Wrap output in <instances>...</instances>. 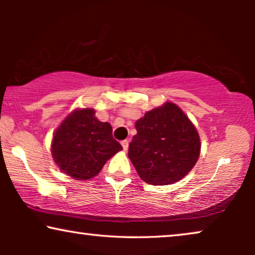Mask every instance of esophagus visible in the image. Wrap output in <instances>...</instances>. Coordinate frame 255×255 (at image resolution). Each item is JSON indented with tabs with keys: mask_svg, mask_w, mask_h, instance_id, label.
Segmentation results:
<instances>
[{
	"mask_svg": "<svg viewBox=\"0 0 255 255\" xmlns=\"http://www.w3.org/2000/svg\"><path fill=\"white\" fill-rule=\"evenodd\" d=\"M122 146H123L124 151H128V140H123V141H122Z\"/></svg>",
	"mask_w": 255,
	"mask_h": 255,
	"instance_id": "34e87169",
	"label": "esophagus"
}]
</instances>
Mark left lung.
I'll return each instance as SVG.
<instances>
[{"mask_svg": "<svg viewBox=\"0 0 255 255\" xmlns=\"http://www.w3.org/2000/svg\"><path fill=\"white\" fill-rule=\"evenodd\" d=\"M137 134L128 145V158L138 175L153 186L183 179L193 169L201 151L196 128L176 104L147 111L135 122Z\"/></svg>", "mask_w": 255, "mask_h": 255, "instance_id": "1", "label": "left lung"}]
</instances>
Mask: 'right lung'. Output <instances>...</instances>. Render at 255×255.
I'll return each instance as SVG.
<instances>
[{
  "mask_svg": "<svg viewBox=\"0 0 255 255\" xmlns=\"http://www.w3.org/2000/svg\"><path fill=\"white\" fill-rule=\"evenodd\" d=\"M122 148L113 137L111 125L97 120L95 110L90 108L69 114L55 130L51 145L54 162L75 180L96 176Z\"/></svg>",
  "mask_w": 255,
  "mask_h": 255,
  "instance_id": "right-lung-1",
  "label": "right lung"
}]
</instances>
